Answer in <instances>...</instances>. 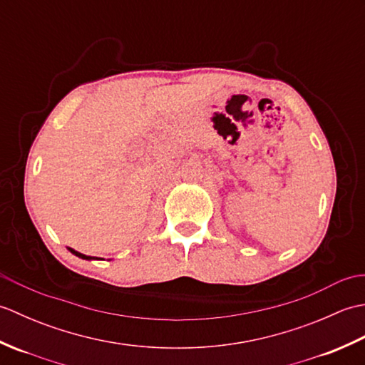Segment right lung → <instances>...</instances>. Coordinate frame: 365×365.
<instances>
[{
    "mask_svg": "<svg viewBox=\"0 0 365 365\" xmlns=\"http://www.w3.org/2000/svg\"><path fill=\"white\" fill-rule=\"evenodd\" d=\"M68 251H71L72 254H75L76 257H80V259H84V260H92L94 257H91V255H84V254H81V252H78V251H75V250H72V247H68Z\"/></svg>",
    "mask_w": 365,
    "mask_h": 365,
    "instance_id": "right-lung-1",
    "label": "right lung"
}]
</instances>
